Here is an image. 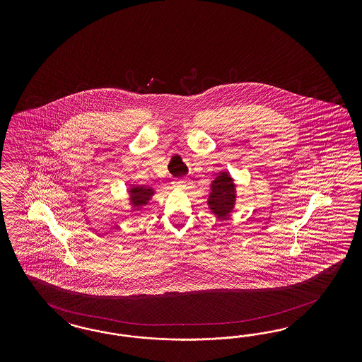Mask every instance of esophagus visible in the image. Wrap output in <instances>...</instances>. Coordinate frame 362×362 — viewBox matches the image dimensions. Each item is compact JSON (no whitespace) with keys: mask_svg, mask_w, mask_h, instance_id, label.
<instances>
[{"mask_svg":"<svg viewBox=\"0 0 362 362\" xmlns=\"http://www.w3.org/2000/svg\"><path fill=\"white\" fill-rule=\"evenodd\" d=\"M174 186L176 188L183 189V188H187V186H188V180L187 179H176L175 182H174Z\"/></svg>","mask_w":362,"mask_h":362,"instance_id":"obj_1","label":"esophagus"}]
</instances>
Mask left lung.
Returning <instances> with one entry per match:
<instances>
[{"label":"left lung","mask_w":362,"mask_h":362,"mask_svg":"<svg viewBox=\"0 0 362 362\" xmlns=\"http://www.w3.org/2000/svg\"><path fill=\"white\" fill-rule=\"evenodd\" d=\"M209 194V209L218 218L228 215L235 206V185L228 173H220V175L212 182Z\"/></svg>","instance_id":"1"}]
</instances>
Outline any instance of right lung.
I'll return each mask as SVG.
<instances>
[{"instance_id":"add662e5","label":"right lung","mask_w":362,"mask_h":362,"mask_svg":"<svg viewBox=\"0 0 362 362\" xmlns=\"http://www.w3.org/2000/svg\"><path fill=\"white\" fill-rule=\"evenodd\" d=\"M129 192H130L132 204L138 207V206L147 204L150 197H153V189L150 187L132 186Z\"/></svg>"}]
</instances>
